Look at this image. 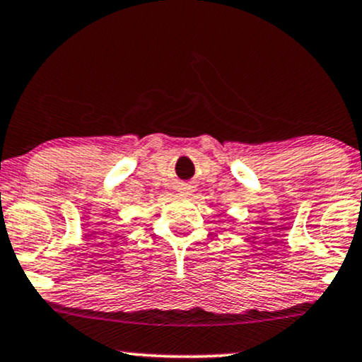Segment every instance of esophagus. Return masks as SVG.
I'll return each mask as SVG.
<instances>
[{"mask_svg":"<svg viewBox=\"0 0 362 362\" xmlns=\"http://www.w3.org/2000/svg\"><path fill=\"white\" fill-rule=\"evenodd\" d=\"M180 192H182V195H189L190 192H192V187L190 185H182Z\"/></svg>","mask_w":362,"mask_h":362,"instance_id":"1","label":"esophagus"}]
</instances>
